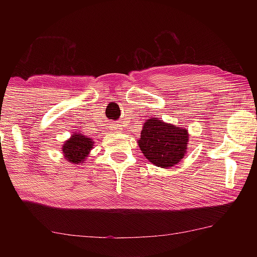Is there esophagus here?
Masks as SVG:
<instances>
[{
  "label": "esophagus",
  "instance_id": "34e87169",
  "mask_svg": "<svg viewBox=\"0 0 257 257\" xmlns=\"http://www.w3.org/2000/svg\"><path fill=\"white\" fill-rule=\"evenodd\" d=\"M111 128H112V129H114V130H116V132H118V129H120V128H116V125H115V127H114V125H112Z\"/></svg>",
  "mask_w": 257,
  "mask_h": 257
}]
</instances>
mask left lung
Listing matches in <instances>:
<instances>
[{"label":"left lung","instance_id":"1","mask_svg":"<svg viewBox=\"0 0 257 257\" xmlns=\"http://www.w3.org/2000/svg\"><path fill=\"white\" fill-rule=\"evenodd\" d=\"M189 141L188 130L152 118L143 125L138 145L145 158L156 167H173L184 159Z\"/></svg>","mask_w":257,"mask_h":257}]
</instances>
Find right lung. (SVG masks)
<instances>
[{"instance_id":"add662e5","label":"right lung","mask_w":257,"mask_h":257,"mask_svg":"<svg viewBox=\"0 0 257 257\" xmlns=\"http://www.w3.org/2000/svg\"><path fill=\"white\" fill-rule=\"evenodd\" d=\"M93 144L92 138L85 136L84 134H72V136L62 145L64 158L72 164L82 163L93 149Z\"/></svg>"}]
</instances>
